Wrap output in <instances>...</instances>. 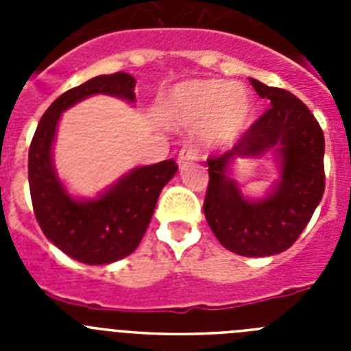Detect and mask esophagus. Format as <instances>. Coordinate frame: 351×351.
<instances>
[{
	"instance_id": "esophagus-1",
	"label": "esophagus",
	"mask_w": 351,
	"mask_h": 351,
	"mask_svg": "<svg viewBox=\"0 0 351 351\" xmlns=\"http://www.w3.org/2000/svg\"><path fill=\"white\" fill-rule=\"evenodd\" d=\"M195 160H197V153H195V149L184 147L179 151V156H178L179 169H184V167H188L190 163H193Z\"/></svg>"
}]
</instances>
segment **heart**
Wrapping results in <instances>:
<instances>
[{
  "mask_svg": "<svg viewBox=\"0 0 351 351\" xmlns=\"http://www.w3.org/2000/svg\"><path fill=\"white\" fill-rule=\"evenodd\" d=\"M163 110L176 128L195 130L204 147L225 149L243 137L253 117L255 104L243 84L218 79H193L173 86Z\"/></svg>",
  "mask_w": 351,
  "mask_h": 351,
  "instance_id": "1",
  "label": "heart"
}]
</instances>
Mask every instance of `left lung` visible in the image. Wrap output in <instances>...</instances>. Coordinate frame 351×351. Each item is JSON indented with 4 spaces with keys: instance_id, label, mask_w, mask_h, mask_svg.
Here are the masks:
<instances>
[{
    "instance_id": "1",
    "label": "left lung",
    "mask_w": 351,
    "mask_h": 351,
    "mask_svg": "<svg viewBox=\"0 0 351 351\" xmlns=\"http://www.w3.org/2000/svg\"><path fill=\"white\" fill-rule=\"evenodd\" d=\"M271 108L225 154L207 160L204 214L228 251L241 256H271L295 243L325 190V138L309 108L280 88L250 79ZM273 154L280 179L262 199H247L233 179L237 159Z\"/></svg>"
}]
</instances>
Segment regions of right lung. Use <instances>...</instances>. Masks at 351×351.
<instances>
[{
  "instance_id": "1",
  "label": "right lung",
  "mask_w": 351,
  "mask_h": 351,
  "mask_svg": "<svg viewBox=\"0 0 351 351\" xmlns=\"http://www.w3.org/2000/svg\"><path fill=\"white\" fill-rule=\"evenodd\" d=\"M130 73L98 75L63 93L45 110L29 145L27 176L36 221L52 244L77 262L105 265L132 255L153 218L163 186L178 172L173 160L137 167L95 198H77L54 167L52 149L61 114L93 95L135 104Z\"/></svg>"
}]
</instances>
